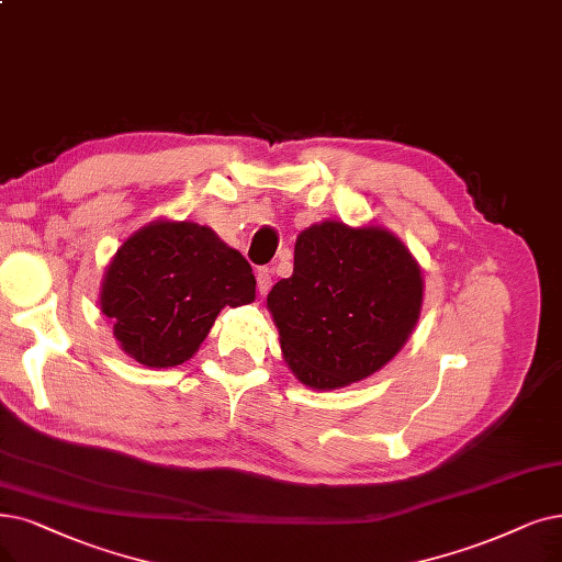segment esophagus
<instances>
[{"mask_svg":"<svg viewBox=\"0 0 562 562\" xmlns=\"http://www.w3.org/2000/svg\"><path fill=\"white\" fill-rule=\"evenodd\" d=\"M256 279H258V290H260V295H267V293H269V288H272V272H269V269H258Z\"/></svg>","mask_w":562,"mask_h":562,"instance_id":"1","label":"esophagus"}]
</instances>
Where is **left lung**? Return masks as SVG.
<instances>
[{"instance_id": "obj_1", "label": "left lung", "mask_w": 562, "mask_h": 562, "mask_svg": "<svg viewBox=\"0 0 562 562\" xmlns=\"http://www.w3.org/2000/svg\"><path fill=\"white\" fill-rule=\"evenodd\" d=\"M422 269L394 233L323 221L300 233L293 277L267 295L288 367L313 390L383 369L413 334Z\"/></svg>"}]
</instances>
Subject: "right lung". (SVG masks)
I'll return each instance as SVG.
<instances>
[{"mask_svg": "<svg viewBox=\"0 0 562 562\" xmlns=\"http://www.w3.org/2000/svg\"><path fill=\"white\" fill-rule=\"evenodd\" d=\"M256 300L246 258L193 221H151L110 260L101 313L122 350L151 369L177 367L205 341L223 306Z\"/></svg>", "mask_w": 562, "mask_h": 562, "instance_id": "obj_1", "label": "right lung"}]
</instances>
